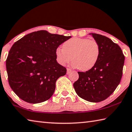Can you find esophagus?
Instances as JSON below:
<instances>
[{"label":"esophagus","mask_w":132,"mask_h":132,"mask_svg":"<svg viewBox=\"0 0 132 132\" xmlns=\"http://www.w3.org/2000/svg\"><path fill=\"white\" fill-rule=\"evenodd\" d=\"M71 70L70 69H69V68L67 69V74H69V72H71Z\"/></svg>","instance_id":"1"}]
</instances>
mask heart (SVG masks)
I'll list each match as a JSON object with an SVG mask.
<instances>
[{
	"instance_id": "heart-1",
	"label": "heart",
	"mask_w": 132,
	"mask_h": 132,
	"mask_svg": "<svg viewBox=\"0 0 132 132\" xmlns=\"http://www.w3.org/2000/svg\"><path fill=\"white\" fill-rule=\"evenodd\" d=\"M100 55L99 43L94 40L74 37L63 44L62 49L55 50L56 59L62 66L71 60L72 65L80 71H86L94 68Z\"/></svg>"
}]
</instances>
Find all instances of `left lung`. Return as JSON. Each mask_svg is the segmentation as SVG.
Here are the masks:
<instances>
[{
    "mask_svg": "<svg viewBox=\"0 0 132 132\" xmlns=\"http://www.w3.org/2000/svg\"><path fill=\"white\" fill-rule=\"evenodd\" d=\"M100 47V55L94 68L78 72L79 79L73 86L77 95L89 102L105 100L121 81L125 57L117 44L104 36L89 33Z\"/></svg>",
    "mask_w": 132,
    "mask_h": 132,
    "instance_id": "left-lung-1",
    "label": "left lung"
}]
</instances>
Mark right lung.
<instances>
[{
  "mask_svg": "<svg viewBox=\"0 0 132 132\" xmlns=\"http://www.w3.org/2000/svg\"><path fill=\"white\" fill-rule=\"evenodd\" d=\"M71 36L38 30L28 34L14 44L6 60L9 85L25 102L36 104L52 97L55 82L66 74L56 60L55 50Z\"/></svg>",
  "mask_w": 132,
  "mask_h": 132,
  "instance_id": "obj_1",
  "label": "right lung"
}]
</instances>
